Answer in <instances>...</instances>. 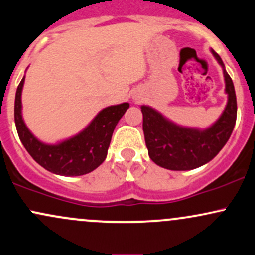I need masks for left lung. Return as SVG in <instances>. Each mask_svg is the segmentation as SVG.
Instances as JSON below:
<instances>
[{
  "instance_id": "1",
  "label": "left lung",
  "mask_w": 255,
  "mask_h": 255,
  "mask_svg": "<svg viewBox=\"0 0 255 255\" xmlns=\"http://www.w3.org/2000/svg\"><path fill=\"white\" fill-rule=\"evenodd\" d=\"M222 65L225 78L228 104L222 116L205 130L181 127L170 122L150 106H141L142 130L150 158L159 167L170 170H190L213 159L223 149L234 130L237 102L231 77L224 68L222 58L212 49Z\"/></svg>"
}]
</instances>
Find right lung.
I'll list each match as a JSON object with an SVG mask.
<instances>
[{"label": "right lung", "mask_w": 255, "mask_h": 255, "mask_svg": "<svg viewBox=\"0 0 255 255\" xmlns=\"http://www.w3.org/2000/svg\"><path fill=\"white\" fill-rule=\"evenodd\" d=\"M24 81L25 76L16 89L14 120L19 138L30 156L44 169L65 177L83 175L98 168L108 155L115 127L129 108V104L123 103L108 106L77 135L59 144H44L30 132L21 116V91Z\"/></svg>", "instance_id": "obj_1"}]
</instances>
